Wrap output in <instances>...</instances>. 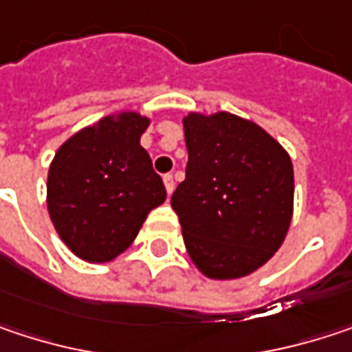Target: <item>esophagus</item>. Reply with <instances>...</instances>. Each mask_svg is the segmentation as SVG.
I'll use <instances>...</instances> for the list:
<instances>
[{"mask_svg": "<svg viewBox=\"0 0 352 352\" xmlns=\"http://www.w3.org/2000/svg\"><path fill=\"white\" fill-rule=\"evenodd\" d=\"M163 183H165V189H167V193L171 195V193H173V189H175V181H173V175L163 177Z\"/></svg>", "mask_w": 352, "mask_h": 352, "instance_id": "1", "label": "esophagus"}]
</instances>
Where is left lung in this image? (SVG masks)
<instances>
[{"label": "left lung", "instance_id": "obj_1", "mask_svg": "<svg viewBox=\"0 0 352 352\" xmlns=\"http://www.w3.org/2000/svg\"><path fill=\"white\" fill-rule=\"evenodd\" d=\"M189 153L175 209L187 254L211 280H240L280 250L294 213L288 151L254 120L232 112H187Z\"/></svg>", "mask_w": 352, "mask_h": 352}]
</instances>
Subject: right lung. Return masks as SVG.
Returning <instances> with one entry per match:
<instances>
[{
	"label": "right lung",
	"mask_w": 352,
	"mask_h": 352,
	"mask_svg": "<svg viewBox=\"0 0 352 352\" xmlns=\"http://www.w3.org/2000/svg\"><path fill=\"white\" fill-rule=\"evenodd\" d=\"M151 116L118 111L66 139L48 169L46 204L64 245L84 262L118 258L167 199L141 137Z\"/></svg>",
	"instance_id": "obj_1"
}]
</instances>
